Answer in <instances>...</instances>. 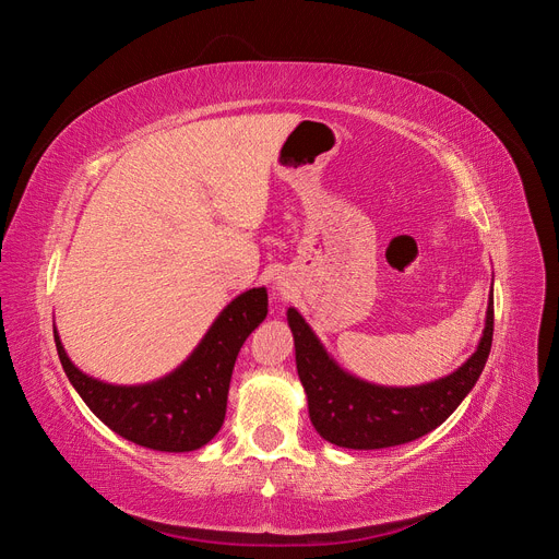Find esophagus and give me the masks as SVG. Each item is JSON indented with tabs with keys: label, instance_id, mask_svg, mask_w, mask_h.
<instances>
[{
	"label": "esophagus",
	"instance_id": "1",
	"mask_svg": "<svg viewBox=\"0 0 559 559\" xmlns=\"http://www.w3.org/2000/svg\"><path fill=\"white\" fill-rule=\"evenodd\" d=\"M277 289H280V292H282V286H280V284H277Z\"/></svg>",
	"mask_w": 559,
	"mask_h": 559
}]
</instances>
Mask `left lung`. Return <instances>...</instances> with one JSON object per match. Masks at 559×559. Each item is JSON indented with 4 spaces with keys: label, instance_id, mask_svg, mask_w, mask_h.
<instances>
[{
    "label": "left lung",
    "instance_id": "8db88e82",
    "mask_svg": "<svg viewBox=\"0 0 559 559\" xmlns=\"http://www.w3.org/2000/svg\"><path fill=\"white\" fill-rule=\"evenodd\" d=\"M286 321L294 333L298 378L308 394L317 433L337 448L380 450L417 441L441 427L476 386L492 347L495 300L489 294L476 352L450 376L413 386H386L347 373L296 308L286 310Z\"/></svg>",
    "mask_w": 559,
    "mask_h": 559
}]
</instances>
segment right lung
I'll return each mask as SVG.
<instances>
[{"instance_id":"right-lung-1","label":"right lung","mask_w":559,"mask_h":559,"mask_svg":"<svg viewBox=\"0 0 559 559\" xmlns=\"http://www.w3.org/2000/svg\"><path fill=\"white\" fill-rule=\"evenodd\" d=\"M265 314V286L235 296L186 361L144 384H111L83 373L67 357L58 329L53 337L67 378L114 433L148 450L191 452L207 445L222 429L235 359Z\"/></svg>"}]
</instances>
